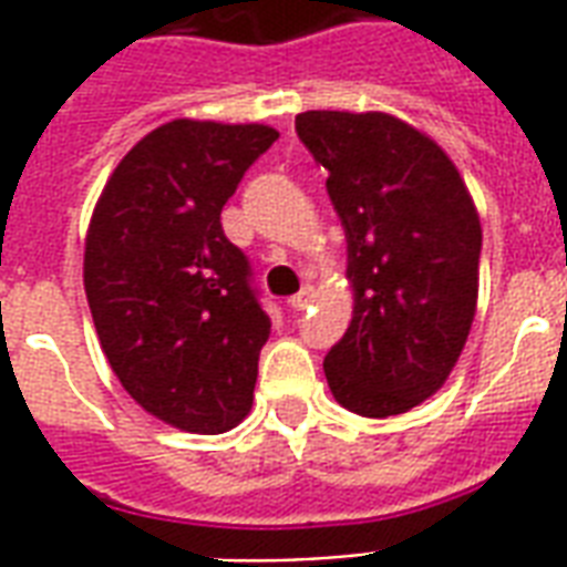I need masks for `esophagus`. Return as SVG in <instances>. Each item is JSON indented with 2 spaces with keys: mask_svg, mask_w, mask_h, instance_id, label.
<instances>
[{
  "mask_svg": "<svg viewBox=\"0 0 567 567\" xmlns=\"http://www.w3.org/2000/svg\"><path fill=\"white\" fill-rule=\"evenodd\" d=\"M312 300H315L312 288H302L300 293H293L291 300H288V306H291L293 312H302V309H306V306H309Z\"/></svg>",
  "mask_w": 567,
  "mask_h": 567,
  "instance_id": "obj_1",
  "label": "esophagus"
}]
</instances>
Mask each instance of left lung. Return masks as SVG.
Segmentation results:
<instances>
[{
  "label": "left lung",
  "instance_id": "8db88e82",
  "mask_svg": "<svg viewBox=\"0 0 567 567\" xmlns=\"http://www.w3.org/2000/svg\"><path fill=\"white\" fill-rule=\"evenodd\" d=\"M297 136L330 172L353 318L323 360L341 408L386 419L446 383L478 297L482 226L455 163L386 112L312 110Z\"/></svg>",
  "mask_w": 567,
  "mask_h": 567
}]
</instances>
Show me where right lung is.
Here are the masks:
<instances>
[{"label": "right lung", "mask_w": 567, "mask_h": 567, "mask_svg": "<svg viewBox=\"0 0 567 567\" xmlns=\"http://www.w3.org/2000/svg\"><path fill=\"white\" fill-rule=\"evenodd\" d=\"M276 140L265 124L151 130L106 181L85 237V297L115 378L193 434L228 431L252 408L270 318L219 214Z\"/></svg>", "instance_id": "obj_1"}]
</instances>
